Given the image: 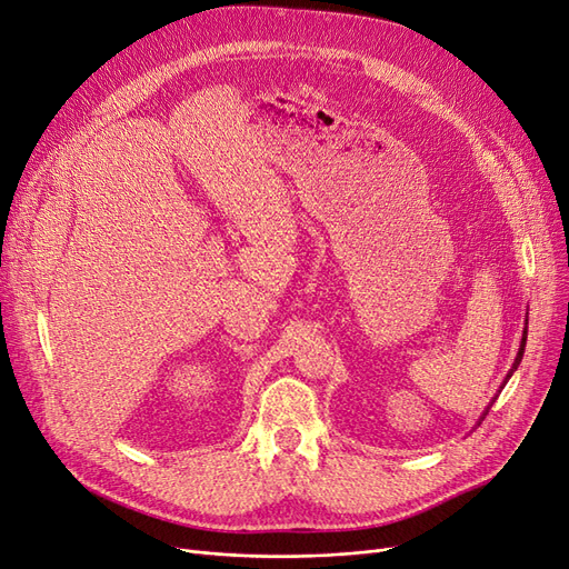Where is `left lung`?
<instances>
[{
  "instance_id": "1",
  "label": "left lung",
  "mask_w": 569,
  "mask_h": 569,
  "mask_svg": "<svg viewBox=\"0 0 569 569\" xmlns=\"http://www.w3.org/2000/svg\"><path fill=\"white\" fill-rule=\"evenodd\" d=\"M527 320H529V318H525V332H522V341H520V351H518V356H515V363H512L510 372L506 375V380H503L501 389H503V387L508 385V380H510V377H512V372H515V370H518V366H520V360H522V356H525V343H527ZM491 403H493V401H491ZM491 403H489V406H491ZM487 412H489V408H487L485 412H481V418H479V420H485V416H487Z\"/></svg>"
}]
</instances>
